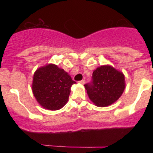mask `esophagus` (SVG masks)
<instances>
[{
  "instance_id": "34e87169",
  "label": "esophagus",
  "mask_w": 153,
  "mask_h": 153,
  "mask_svg": "<svg viewBox=\"0 0 153 153\" xmlns=\"http://www.w3.org/2000/svg\"><path fill=\"white\" fill-rule=\"evenodd\" d=\"M79 83H81V84H84V83H85V80H84V79H82V80L79 81Z\"/></svg>"
}]
</instances>
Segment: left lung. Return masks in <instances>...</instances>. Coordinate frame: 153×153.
Instances as JSON below:
<instances>
[{"label": "left lung", "instance_id": "8db88e82", "mask_svg": "<svg viewBox=\"0 0 153 153\" xmlns=\"http://www.w3.org/2000/svg\"><path fill=\"white\" fill-rule=\"evenodd\" d=\"M89 98L97 106H107L118 100L125 89V78L110 66H101L93 71L92 80L84 85Z\"/></svg>", "mask_w": 153, "mask_h": 153}]
</instances>
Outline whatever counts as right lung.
<instances>
[{"mask_svg": "<svg viewBox=\"0 0 153 153\" xmlns=\"http://www.w3.org/2000/svg\"><path fill=\"white\" fill-rule=\"evenodd\" d=\"M76 83L64 70L53 64L40 67L34 73L32 90L35 98L45 109H60L67 103L70 88Z\"/></svg>", "mask_w": 153, "mask_h": 153, "instance_id": "1", "label": "right lung"}]
</instances>
